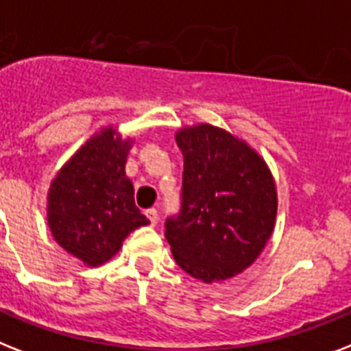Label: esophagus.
<instances>
[{
	"instance_id": "1",
	"label": "esophagus",
	"mask_w": 351,
	"mask_h": 351,
	"mask_svg": "<svg viewBox=\"0 0 351 351\" xmlns=\"http://www.w3.org/2000/svg\"><path fill=\"white\" fill-rule=\"evenodd\" d=\"M146 216H147V220H149L151 225L158 223V210L156 209H147Z\"/></svg>"
}]
</instances>
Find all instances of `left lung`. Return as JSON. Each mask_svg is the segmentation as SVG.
Listing matches in <instances>:
<instances>
[{
  "mask_svg": "<svg viewBox=\"0 0 351 351\" xmlns=\"http://www.w3.org/2000/svg\"><path fill=\"white\" fill-rule=\"evenodd\" d=\"M182 207L166 240L184 272L204 283L234 278L272 236L278 193L267 162L245 141L210 124L182 128Z\"/></svg>",
  "mask_w": 351,
  "mask_h": 351,
  "instance_id": "obj_1",
  "label": "left lung"
}]
</instances>
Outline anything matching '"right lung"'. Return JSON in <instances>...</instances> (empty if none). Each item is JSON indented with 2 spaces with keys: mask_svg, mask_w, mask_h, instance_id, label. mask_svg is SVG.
I'll return each mask as SVG.
<instances>
[{
  "mask_svg": "<svg viewBox=\"0 0 351 351\" xmlns=\"http://www.w3.org/2000/svg\"><path fill=\"white\" fill-rule=\"evenodd\" d=\"M131 146V138L104 128L79 147L48 189L52 236L88 267L106 263L131 230L149 223L135 205L133 184L124 171Z\"/></svg>",
  "mask_w": 351,
  "mask_h": 351,
  "instance_id": "obj_1",
  "label": "right lung"
}]
</instances>
